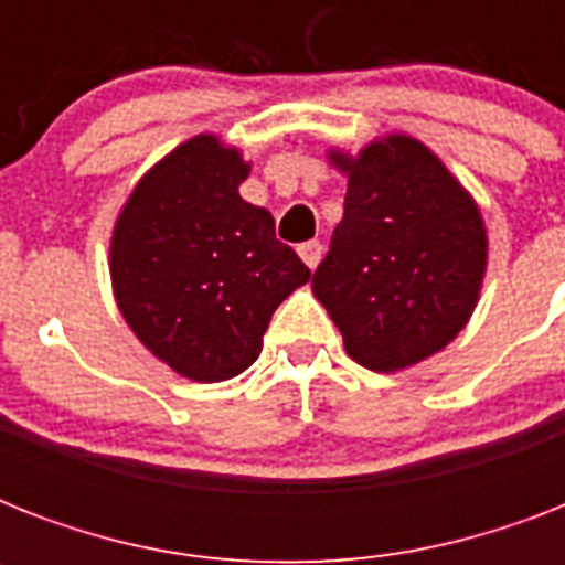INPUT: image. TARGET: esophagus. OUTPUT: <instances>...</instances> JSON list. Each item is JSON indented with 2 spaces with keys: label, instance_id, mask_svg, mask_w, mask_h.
<instances>
[{
  "label": "esophagus",
  "instance_id": "1",
  "mask_svg": "<svg viewBox=\"0 0 565 565\" xmlns=\"http://www.w3.org/2000/svg\"><path fill=\"white\" fill-rule=\"evenodd\" d=\"M299 255H301V260L310 266V269H317V264L322 260V243H319V239H308V243H301Z\"/></svg>",
  "mask_w": 565,
  "mask_h": 565
}]
</instances>
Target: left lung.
Returning <instances> with one entry per match:
<instances>
[{"mask_svg":"<svg viewBox=\"0 0 565 565\" xmlns=\"http://www.w3.org/2000/svg\"><path fill=\"white\" fill-rule=\"evenodd\" d=\"M328 158L349 190L310 284L349 358L375 372L407 370L446 349L472 317L487 269L481 211L413 137Z\"/></svg>","mask_w":565,"mask_h":565,"instance_id":"left-lung-1","label":"left lung"}]
</instances>
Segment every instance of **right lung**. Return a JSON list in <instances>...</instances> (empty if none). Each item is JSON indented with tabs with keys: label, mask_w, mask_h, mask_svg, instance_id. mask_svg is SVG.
Masks as SVG:
<instances>
[{
	"label": "right lung",
	"mask_w": 565,
	"mask_h": 565,
	"mask_svg": "<svg viewBox=\"0 0 565 565\" xmlns=\"http://www.w3.org/2000/svg\"><path fill=\"white\" fill-rule=\"evenodd\" d=\"M248 163L220 137L172 149L128 195L110 237L114 296L137 340L193 381L257 361L275 308L310 269L239 195Z\"/></svg>",
	"instance_id": "right-lung-1"
}]
</instances>
